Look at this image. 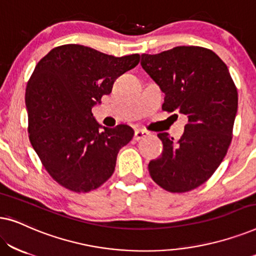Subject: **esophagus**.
<instances>
[{"mask_svg": "<svg viewBox=\"0 0 256 256\" xmlns=\"http://www.w3.org/2000/svg\"><path fill=\"white\" fill-rule=\"evenodd\" d=\"M148 135H149L148 132L142 130V129H138V130H135V132H134V140H136V141H140V140L146 138Z\"/></svg>", "mask_w": 256, "mask_h": 256, "instance_id": "34e87169", "label": "esophagus"}]
</instances>
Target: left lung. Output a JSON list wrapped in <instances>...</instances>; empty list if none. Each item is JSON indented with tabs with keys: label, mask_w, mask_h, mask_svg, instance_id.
<instances>
[{
	"label": "left lung",
	"mask_w": 256,
	"mask_h": 256,
	"mask_svg": "<svg viewBox=\"0 0 256 256\" xmlns=\"http://www.w3.org/2000/svg\"><path fill=\"white\" fill-rule=\"evenodd\" d=\"M141 65L166 94L163 110L186 115L178 141L160 132L163 152L149 174L169 192H188L218 169L232 141L238 90L225 62L208 48L176 46L142 56Z\"/></svg>",
	"instance_id": "left-lung-1"
}]
</instances>
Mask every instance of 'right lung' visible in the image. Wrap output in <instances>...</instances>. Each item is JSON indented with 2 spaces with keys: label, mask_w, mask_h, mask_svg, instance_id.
<instances>
[{
  "label": "right lung",
  "mask_w": 256,
  "mask_h": 256,
  "mask_svg": "<svg viewBox=\"0 0 256 256\" xmlns=\"http://www.w3.org/2000/svg\"><path fill=\"white\" fill-rule=\"evenodd\" d=\"M138 62V54L114 57L78 44L52 48L38 62L26 90L29 138L62 186L90 192L113 174L118 150L134 130L127 124L102 127L92 108Z\"/></svg>",
  "instance_id": "add662e5"
}]
</instances>
